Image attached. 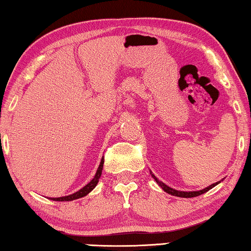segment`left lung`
<instances>
[{"mask_svg": "<svg viewBox=\"0 0 251 251\" xmlns=\"http://www.w3.org/2000/svg\"><path fill=\"white\" fill-rule=\"evenodd\" d=\"M150 173H151V176H152V177L155 180V182H156L157 184L160 185L161 188H162L163 190H164L166 193L171 194V196H176V197H180V198H194V197L201 196V194L208 192L209 190H211L212 188H214V186L218 185L219 183H221V181H224V178H222L221 181H218V182H216V183H213V184L206 186V188L202 189V190H199V191H177V190L173 189V188H170V186L166 185L165 183H163L162 181L158 180V178L154 176L153 172H152V171H151V170H150Z\"/></svg>", "mask_w": 251, "mask_h": 251, "instance_id": "1", "label": "left lung"}]
</instances>
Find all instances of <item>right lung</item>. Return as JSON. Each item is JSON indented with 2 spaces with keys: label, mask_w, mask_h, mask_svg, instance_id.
I'll return each instance as SVG.
<instances>
[{
  "label": "right lung",
  "mask_w": 251,
  "mask_h": 251,
  "mask_svg": "<svg viewBox=\"0 0 251 251\" xmlns=\"http://www.w3.org/2000/svg\"><path fill=\"white\" fill-rule=\"evenodd\" d=\"M102 165H104V157H101V161H100V164H99L98 169H97V172L95 174V176L93 180H91L88 184H86L83 188H81L77 192H75L73 194H69V196H66V197H60V198H50V200H53V201H73V200H77V199H80L82 197H86L87 194L90 193L91 191H93L95 188H96L97 183L99 181V177L101 176V171H102Z\"/></svg>",
  "instance_id": "obj_1"
}]
</instances>
